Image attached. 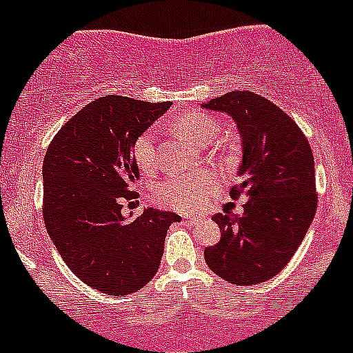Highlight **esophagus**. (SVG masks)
<instances>
[{
    "label": "esophagus",
    "mask_w": 353,
    "mask_h": 353,
    "mask_svg": "<svg viewBox=\"0 0 353 353\" xmlns=\"http://www.w3.org/2000/svg\"><path fill=\"white\" fill-rule=\"evenodd\" d=\"M183 224H185V226H194V224H199L201 223V219H199V217H183Z\"/></svg>",
    "instance_id": "obj_1"
}]
</instances>
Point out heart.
<instances>
[{
  "label": "heart",
  "instance_id": "heart-1",
  "mask_svg": "<svg viewBox=\"0 0 353 353\" xmlns=\"http://www.w3.org/2000/svg\"><path fill=\"white\" fill-rule=\"evenodd\" d=\"M173 129L196 145H207L219 130V123L210 114H205L201 111H185L179 118H174ZM132 155L139 170H154L157 162L154 130H145L139 134L132 145ZM215 183H217L215 176L207 171L174 174L154 187V198L159 203L168 205L176 210L191 212L207 201L208 194L214 191Z\"/></svg>",
  "mask_w": 353,
  "mask_h": 353
}]
</instances>
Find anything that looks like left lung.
I'll use <instances>...</instances> for the list:
<instances>
[{
    "mask_svg": "<svg viewBox=\"0 0 353 353\" xmlns=\"http://www.w3.org/2000/svg\"><path fill=\"white\" fill-rule=\"evenodd\" d=\"M203 108L235 120L242 162L230 194L248 196L242 215H214L223 236L205 249V261L233 285L269 281L292 260L316 212L311 146L297 123L258 93H224Z\"/></svg>",
    "mask_w": 353,
    "mask_h": 353,
    "instance_id": "1",
    "label": "left lung"
}]
</instances>
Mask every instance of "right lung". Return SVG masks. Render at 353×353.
Wrapping results in <instances>:
<instances>
[{"mask_svg":"<svg viewBox=\"0 0 353 353\" xmlns=\"http://www.w3.org/2000/svg\"><path fill=\"white\" fill-rule=\"evenodd\" d=\"M170 102L109 95L84 105L58 130L43 157V223L68 269L84 285L129 295L155 276L173 212L145 208L127 221L139 170L132 145Z\"/></svg>","mask_w":353,"mask_h":353,"instance_id":"right-lung-1","label":"right lung"}]
</instances>
